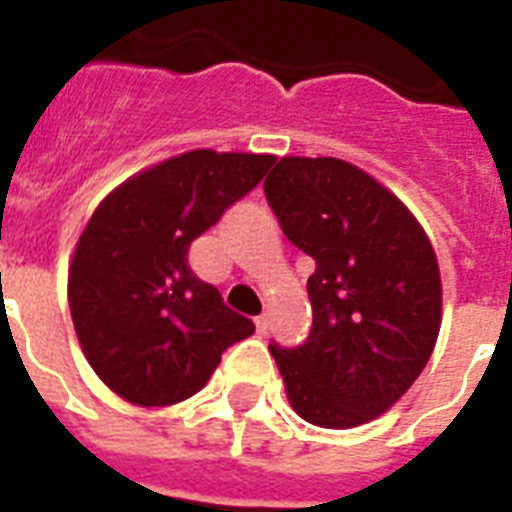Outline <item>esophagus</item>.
Returning <instances> with one entry per match:
<instances>
[{"instance_id":"esophagus-1","label":"esophagus","mask_w":512,"mask_h":512,"mask_svg":"<svg viewBox=\"0 0 512 512\" xmlns=\"http://www.w3.org/2000/svg\"><path fill=\"white\" fill-rule=\"evenodd\" d=\"M255 327H257V332H260V335H265V332H268V327H271V321H268V316H257Z\"/></svg>"}]
</instances>
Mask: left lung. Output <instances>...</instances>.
<instances>
[{
	"label": "left lung",
	"mask_w": 512,
	"mask_h": 512,
	"mask_svg": "<svg viewBox=\"0 0 512 512\" xmlns=\"http://www.w3.org/2000/svg\"><path fill=\"white\" fill-rule=\"evenodd\" d=\"M281 231L316 260L313 327L268 345L292 409L319 428L380 417L412 388L441 329V271L428 233L369 172L335 156H284L265 177Z\"/></svg>",
	"instance_id": "1"
}]
</instances>
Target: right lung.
<instances>
[{
  "label": "right lung",
  "mask_w": 512,
  "mask_h": 512,
  "mask_svg": "<svg viewBox=\"0 0 512 512\" xmlns=\"http://www.w3.org/2000/svg\"><path fill=\"white\" fill-rule=\"evenodd\" d=\"M273 162L196 148L132 175L92 212L68 265V305L84 356L116 396L180 404L255 332L191 271L188 249Z\"/></svg>",
  "instance_id": "1"
}]
</instances>
